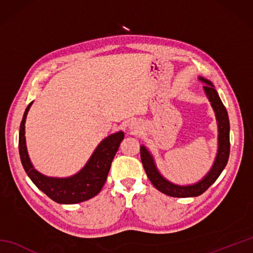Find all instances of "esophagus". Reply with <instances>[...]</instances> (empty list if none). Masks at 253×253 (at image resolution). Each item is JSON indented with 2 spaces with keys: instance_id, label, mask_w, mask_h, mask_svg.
<instances>
[{
  "instance_id": "1",
  "label": "esophagus",
  "mask_w": 253,
  "mask_h": 253,
  "mask_svg": "<svg viewBox=\"0 0 253 253\" xmlns=\"http://www.w3.org/2000/svg\"><path fill=\"white\" fill-rule=\"evenodd\" d=\"M130 129L131 130H135L136 129V125H133V124H132V125L130 126Z\"/></svg>"
}]
</instances>
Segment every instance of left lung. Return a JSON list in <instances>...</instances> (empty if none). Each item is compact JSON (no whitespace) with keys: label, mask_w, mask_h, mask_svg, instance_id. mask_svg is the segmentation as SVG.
I'll use <instances>...</instances> for the list:
<instances>
[{"label":"left lung","mask_w":253,"mask_h":253,"mask_svg":"<svg viewBox=\"0 0 253 253\" xmlns=\"http://www.w3.org/2000/svg\"><path fill=\"white\" fill-rule=\"evenodd\" d=\"M201 83L206 84L203 85V91L207 98L211 103L212 109L215 114L217 123V152L215 160H214L212 168L207 173L202 179L191 185H177L174 182L166 179L165 177L160 173L157 163H155L154 157L151 152L144 147L140 146V157L143 169L146 170L148 178L152 182V185L161 192L165 195L176 198H189L198 197L202 195L208 188L215 181L218 176L221 175L223 169L226 166L229 158V120L227 111L225 109L223 102L219 99L217 91L214 88L213 84L210 80L199 77Z\"/></svg>","instance_id":"left-lung-1"}]
</instances>
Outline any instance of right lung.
<instances>
[{
    "label": "right lung",
    "mask_w": 253,
    "mask_h": 253,
    "mask_svg": "<svg viewBox=\"0 0 253 253\" xmlns=\"http://www.w3.org/2000/svg\"><path fill=\"white\" fill-rule=\"evenodd\" d=\"M32 103L34 101L30 102L24 113L23 121L20 123L18 141L21 164L29 178L53 201L61 204L84 202L98 195L105 184L112 161L125 137L124 132L117 131L104 138L91 154L88 162L75 175L64 178L45 176L34 168L27 151L25 123Z\"/></svg>",
    "instance_id": "1"
}]
</instances>
